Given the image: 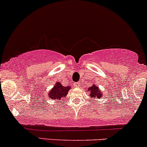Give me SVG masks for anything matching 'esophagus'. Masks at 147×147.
<instances>
[{
	"label": "esophagus",
	"mask_w": 147,
	"mask_h": 147,
	"mask_svg": "<svg viewBox=\"0 0 147 147\" xmlns=\"http://www.w3.org/2000/svg\"><path fill=\"white\" fill-rule=\"evenodd\" d=\"M75 87H79L80 86V82H77V83H75Z\"/></svg>",
	"instance_id": "obj_1"
}]
</instances>
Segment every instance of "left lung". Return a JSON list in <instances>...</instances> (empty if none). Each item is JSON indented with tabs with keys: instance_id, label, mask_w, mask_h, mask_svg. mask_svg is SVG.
Here are the masks:
<instances>
[{
	"instance_id": "obj_1",
	"label": "left lung",
	"mask_w": 147,
	"mask_h": 147,
	"mask_svg": "<svg viewBox=\"0 0 147 147\" xmlns=\"http://www.w3.org/2000/svg\"><path fill=\"white\" fill-rule=\"evenodd\" d=\"M87 91L90 93V95L91 97H94V98H101L102 96L104 95L103 93L102 92L101 90H100L97 86H96L95 84H93L92 87H90L87 88Z\"/></svg>"
}]
</instances>
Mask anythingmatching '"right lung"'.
Wrapping results in <instances>:
<instances>
[{
	"label": "right lung",
	"instance_id": "1",
	"mask_svg": "<svg viewBox=\"0 0 147 147\" xmlns=\"http://www.w3.org/2000/svg\"><path fill=\"white\" fill-rule=\"evenodd\" d=\"M69 89H71L70 86H63L61 82H56L54 87L49 92L47 97L54 100H60L62 97H66L69 92Z\"/></svg>",
	"mask_w": 147,
	"mask_h": 147
}]
</instances>
